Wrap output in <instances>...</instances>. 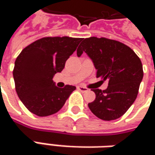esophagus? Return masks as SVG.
Masks as SVG:
<instances>
[{
    "mask_svg": "<svg viewBox=\"0 0 155 155\" xmlns=\"http://www.w3.org/2000/svg\"><path fill=\"white\" fill-rule=\"evenodd\" d=\"M77 89L79 91H82V92H86V91H89V89L86 87H84V86H82V85H78Z\"/></svg>",
    "mask_w": 155,
    "mask_h": 155,
    "instance_id": "1",
    "label": "esophagus"
}]
</instances>
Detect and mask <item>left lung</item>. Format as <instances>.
Returning <instances> with one entry per match:
<instances>
[{"mask_svg": "<svg viewBox=\"0 0 155 155\" xmlns=\"http://www.w3.org/2000/svg\"><path fill=\"white\" fill-rule=\"evenodd\" d=\"M83 52L93 61L96 77L109 81L106 90H93L95 100L88 106L101 120H116L125 114L138 95L143 76L141 61L128 45L104 37L84 39L77 49L78 56Z\"/></svg>", "mask_w": 155, "mask_h": 155, "instance_id": "8db88e82", "label": "left lung"}]
</instances>
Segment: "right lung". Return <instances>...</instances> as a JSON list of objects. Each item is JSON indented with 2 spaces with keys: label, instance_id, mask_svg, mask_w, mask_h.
<instances>
[{
  "label": "right lung",
  "instance_id": "obj_1",
  "mask_svg": "<svg viewBox=\"0 0 155 155\" xmlns=\"http://www.w3.org/2000/svg\"><path fill=\"white\" fill-rule=\"evenodd\" d=\"M82 38L44 37L24 48L15 61L13 77L16 93L34 114L44 117L63 107L75 86H55L53 76L64 69L65 61Z\"/></svg>",
  "mask_w": 155,
  "mask_h": 155
}]
</instances>
